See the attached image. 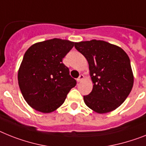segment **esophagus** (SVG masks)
<instances>
[{"mask_svg": "<svg viewBox=\"0 0 146 146\" xmlns=\"http://www.w3.org/2000/svg\"><path fill=\"white\" fill-rule=\"evenodd\" d=\"M83 79H84V75H82V74H81V75L79 76V78L77 79V82H80Z\"/></svg>", "mask_w": 146, "mask_h": 146, "instance_id": "obj_1", "label": "esophagus"}]
</instances>
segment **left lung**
<instances>
[{"label": "left lung", "mask_w": 146, "mask_h": 146, "mask_svg": "<svg viewBox=\"0 0 146 146\" xmlns=\"http://www.w3.org/2000/svg\"><path fill=\"white\" fill-rule=\"evenodd\" d=\"M75 48L86 58L94 83L84 96V103L95 112L105 113L120 106L133 84L129 57L122 48L104 41L75 43Z\"/></svg>", "instance_id": "8db88e82"}]
</instances>
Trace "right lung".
Segmentation results:
<instances>
[{"instance_id": "obj_1", "label": "right lung", "mask_w": 146, "mask_h": 146, "mask_svg": "<svg viewBox=\"0 0 146 146\" xmlns=\"http://www.w3.org/2000/svg\"><path fill=\"white\" fill-rule=\"evenodd\" d=\"M75 43L53 38L36 43L25 52L18 74L19 88L29 106L50 113L59 108L76 81L62 59Z\"/></svg>"}]
</instances>
